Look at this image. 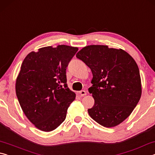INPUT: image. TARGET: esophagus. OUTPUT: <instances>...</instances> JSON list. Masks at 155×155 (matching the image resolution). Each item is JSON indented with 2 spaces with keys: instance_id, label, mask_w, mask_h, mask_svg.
Here are the masks:
<instances>
[{
  "instance_id": "esophagus-1",
  "label": "esophagus",
  "mask_w": 155,
  "mask_h": 155,
  "mask_svg": "<svg viewBox=\"0 0 155 155\" xmlns=\"http://www.w3.org/2000/svg\"><path fill=\"white\" fill-rule=\"evenodd\" d=\"M78 94H79L81 96H85L87 94H86V91L85 90H81L78 91Z\"/></svg>"
}]
</instances>
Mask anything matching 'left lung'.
<instances>
[{
	"label": "left lung",
	"instance_id": "8db88e82",
	"mask_svg": "<svg viewBox=\"0 0 155 155\" xmlns=\"http://www.w3.org/2000/svg\"><path fill=\"white\" fill-rule=\"evenodd\" d=\"M90 68L93 85L88 89L94 104L90 117L104 127H114L129 116L141 95L140 70L132 57L122 49L90 45L77 54Z\"/></svg>",
	"mask_w": 155,
	"mask_h": 155
}]
</instances>
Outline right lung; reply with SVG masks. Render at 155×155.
Returning a JSON list of instances; mask_svg holds the SVG:
<instances>
[{"instance_id":"right-lung-1","label":"right lung","mask_w":155,"mask_h":155,"mask_svg":"<svg viewBox=\"0 0 155 155\" xmlns=\"http://www.w3.org/2000/svg\"><path fill=\"white\" fill-rule=\"evenodd\" d=\"M78 50L66 45L43 47L22 62L15 92L24 114L38 129L52 131L65 119L76 97L68 87L65 71Z\"/></svg>"}]
</instances>
